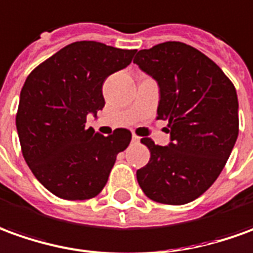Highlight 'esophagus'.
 I'll list each match as a JSON object with an SVG mask.
<instances>
[{
	"mask_svg": "<svg viewBox=\"0 0 253 253\" xmlns=\"http://www.w3.org/2000/svg\"><path fill=\"white\" fill-rule=\"evenodd\" d=\"M132 142H133V143H139V142H140V137L133 133V135H132Z\"/></svg>",
	"mask_w": 253,
	"mask_h": 253,
	"instance_id": "1",
	"label": "esophagus"
}]
</instances>
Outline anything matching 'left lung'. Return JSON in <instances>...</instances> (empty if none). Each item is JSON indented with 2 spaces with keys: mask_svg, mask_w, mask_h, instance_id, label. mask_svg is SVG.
I'll return each mask as SVG.
<instances>
[{
  "mask_svg": "<svg viewBox=\"0 0 253 253\" xmlns=\"http://www.w3.org/2000/svg\"><path fill=\"white\" fill-rule=\"evenodd\" d=\"M133 63L158 83L157 118L170 135L168 146L140 140L150 161L137 169L139 186L157 203H191L213 184L236 144V88L213 60L179 41L139 50Z\"/></svg>",
  "mask_w": 253,
  "mask_h": 253,
  "instance_id": "left-lung-1",
  "label": "left lung"
}]
</instances>
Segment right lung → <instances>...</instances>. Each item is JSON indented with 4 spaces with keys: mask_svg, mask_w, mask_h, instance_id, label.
<instances>
[{
    "mask_svg": "<svg viewBox=\"0 0 253 253\" xmlns=\"http://www.w3.org/2000/svg\"><path fill=\"white\" fill-rule=\"evenodd\" d=\"M136 49L77 41L38 64L26 78L16 113L24 160L45 189L63 200H89L107 183L117 154L132 133L103 136L85 128L86 116L104 107L106 78L125 69Z\"/></svg>",
    "mask_w": 253,
    "mask_h": 253,
    "instance_id": "obj_1",
    "label": "right lung"
}]
</instances>
